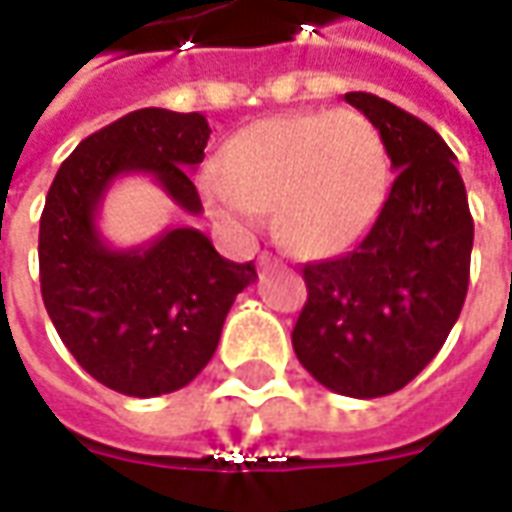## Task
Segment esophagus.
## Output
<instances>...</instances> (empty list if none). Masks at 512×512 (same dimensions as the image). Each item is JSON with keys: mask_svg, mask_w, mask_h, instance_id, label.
<instances>
[{"mask_svg": "<svg viewBox=\"0 0 512 512\" xmlns=\"http://www.w3.org/2000/svg\"><path fill=\"white\" fill-rule=\"evenodd\" d=\"M269 263H275V257L269 255V252H263V255L257 257V266H269Z\"/></svg>", "mask_w": 512, "mask_h": 512, "instance_id": "obj_1", "label": "esophagus"}]
</instances>
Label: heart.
<instances>
[{"mask_svg":"<svg viewBox=\"0 0 512 512\" xmlns=\"http://www.w3.org/2000/svg\"><path fill=\"white\" fill-rule=\"evenodd\" d=\"M387 168V148L364 114H286L237 131L220 168L203 177V197L234 234H249L257 212H272L289 249L335 255L375 220Z\"/></svg>","mask_w":512,"mask_h":512,"instance_id":"b5f03b06","label":"heart"}]
</instances>
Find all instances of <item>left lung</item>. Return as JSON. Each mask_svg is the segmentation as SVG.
I'll use <instances>...</instances> for the list:
<instances>
[{
  "label": "left lung",
  "instance_id": "obj_1",
  "mask_svg": "<svg viewBox=\"0 0 512 512\" xmlns=\"http://www.w3.org/2000/svg\"><path fill=\"white\" fill-rule=\"evenodd\" d=\"M344 100L378 128L398 174L358 246L303 266L306 303L292 346L326 389L381 398L407 387L458 321L473 217L456 154L430 125L375 94Z\"/></svg>",
  "mask_w": 512,
  "mask_h": 512
}]
</instances>
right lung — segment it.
Segmentation results:
<instances>
[{
    "label": "right lung",
    "mask_w": 512,
    "mask_h": 512,
    "mask_svg": "<svg viewBox=\"0 0 512 512\" xmlns=\"http://www.w3.org/2000/svg\"><path fill=\"white\" fill-rule=\"evenodd\" d=\"M212 128L203 114L140 108L85 137L59 166L39 220V283L77 364L114 392L154 398L186 387L212 361L234 298L255 263L217 255L197 229H168L140 249H111L97 212L120 174H151L189 214Z\"/></svg>",
    "instance_id": "right-lung-1"
}]
</instances>
